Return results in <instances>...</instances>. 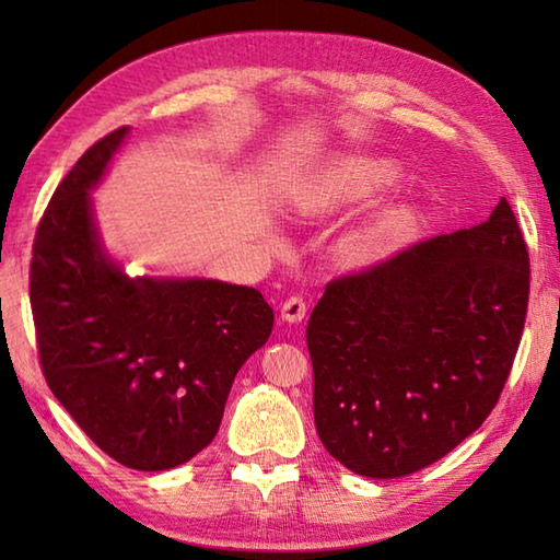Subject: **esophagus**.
I'll list each match as a JSON object with an SVG mask.
<instances>
[{
    "label": "esophagus",
    "instance_id": "esophagus-1",
    "mask_svg": "<svg viewBox=\"0 0 560 560\" xmlns=\"http://www.w3.org/2000/svg\"><path fill=\"white\" fill-rule=\"evenodd\" d=\"M307 313V303L303 295H291V299L281 305V319L287 323H301Z\"/></svg>",
    "mask_w": 560,
    "mask_h": 560
}]
</instances>
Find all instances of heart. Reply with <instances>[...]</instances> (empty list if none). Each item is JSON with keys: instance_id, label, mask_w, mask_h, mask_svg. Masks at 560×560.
Listing matches in <instances>:
<instances>
[{"instance_id": "obj_1", "label": "heart", "mask_w": 560, "mask_h": 560, "mask_svg": "<svg viewBox=\"0 0 560 560\" xmlns=\"http://www.w3.org/2000/svg\"><path fill=\"white\" fill-rule=\"evenodd\" d=\"M399 177L397 168L387 161H363V159H351L341 161L339 165L329 171L327 175V187L329 192L337 197H371L377 189L392 185Z\"/></svg>"}]
</instances>
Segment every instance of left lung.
Returning <instances> with one entry per match:
<instances>
[{
	"label": "left lung",
	"mask_w": 560,
	"mask_h": 560,
	"mask_svg": "<svg viewBox=\"0 0 560 560\" xmlns=\"http://www.w3.org/2000/svg\"><path fill=\"white\" fill-rule=\"evenodd\" d=\"M527 301L529 253L505 197L489 221L329 281L305 331L329 455L397 479L455 450L501 397Z\"/></svg>",
	"instance_id": "8db88e82"
}]
</instances>
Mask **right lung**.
<instances>
[{"instance_id":"add662e5","label":"right lung","mask_w":560,"mask_h":560,"mask_svg":"<svg viewBox=\"0 0 560 560\" xmlns=\"http://www.w3.org/2000/svg\"><path fill=\"white\" fill-rule=\"evenodd\" d=\"M127 132L96 141L55 189L33 241L31 307L43 375L71 419L115 462L163 471L219 433L273 311L257 289L132 279L108 257L89 192Z\"/></svg>"}]
</instances>
